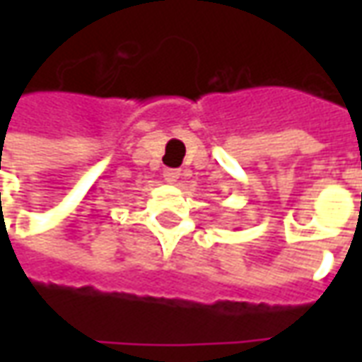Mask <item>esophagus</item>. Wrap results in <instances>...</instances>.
I'll list each match as a JSON object with an SVG mask.
<instances>
[{
	"instance_id": "obj_1",
	"label": "esophagus",
	"mask_w": 362,
	"mask_h": 362,
	"mask_svg": "<svg viewBox=\"0 0 362 362\" xmlns=\"http://www.w3.org/2000/svg\"><path fill=\"white\" fill-rule=\"evenodd\" d=\"M180 174L182 173L178 170V168H166L163 176H165V180L168 182V184H176V182H178V178H180Z\"/></svg>"
}]
</instances>
